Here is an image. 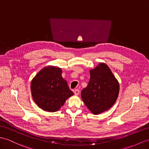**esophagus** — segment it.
<instances>
[{"mask_svg": "<svg viewBox=\"0 0 149 149\" xmlns=\"http://www.w3.org/2000/svg\"><path fill=\"white\" fill-rule=\"evenodd\" d=\"M74 95H79V90L78 89H75V90H74Z\"/></svg>", "mask_w": 149, "mask_h": 149, "instance_id": "1", "label": "esophagus"}]
</instances>
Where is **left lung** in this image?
Masks as SVG:
<instances>
[{"mask_svg": "<svg viewBox=\"0 0 149 149\" xmlns=\"http://www.w3.org/2000/svg\"><path fill=\"white\" fill-rule=\"evenodd\" d=\"M90 79L81 92L85 106L93 114L107 111L117 100L119 84L107 65L100 63L90 71Z\"/></svg>", "mask_w": 149, "mask_h": 149, "instance_id": "8db88e82", "label": "left lung"}]
</instances>
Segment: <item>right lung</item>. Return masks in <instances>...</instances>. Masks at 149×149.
Returning <instances> with one entry per match:
<instances>
[{
  "mask_svg": "<svg viewBox=\"0 0 149 149\" xmlns=\"http://www.w3.org/2000/svg\"><path fill=\"white\" fill-rule=\"evenodd\" d=\"M62 69L53 66L43 68L31 82L35 102L43 111L56 112L74 93L62 77Z\"/></svg>",
  "mask_w": 149,
  "mask_h": 149,
  "instance_id": "obj_1",
  "label": "right lung"
}]
</instances>
